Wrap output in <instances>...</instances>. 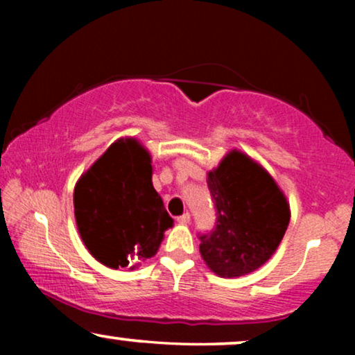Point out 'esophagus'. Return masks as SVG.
Returning a JSON list of instances; mask_svg holds the SVG:
<instances>
[{
	"label": "esophagus",
	"mask_w": 355,
	"mask_h": 355,
	"mask_svg": "<svg viewBox=\"0 0 355 355\" xmlns=\"http://www.w3.org/2000/svg\"><path fill=\"white\" fill-rule=\"evenodd\" d=\"M189 221H191V215H189V213H184V215L178 216V223H181V225H187Z\"/></svg>",
	"instance_id": "34e87169"
}]
</instances>
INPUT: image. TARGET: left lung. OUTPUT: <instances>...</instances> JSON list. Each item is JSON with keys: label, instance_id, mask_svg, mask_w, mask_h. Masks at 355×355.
<instances>
[{"label": "left lung", "instance_id": "left-lung-1", "mask_svg": "<svg viewBox=\"0 0 355 355\" xmlns=\"http://www.w3.org/2000/svg\"><path fill=\"white\" fill-rule=\"evenodd\" d=\"M215 226L198 234L200 254L218 276H242L275 254L289 225V205L273 178L241 152L208 173Z\"/></svg>", "mask_w": 355, "mask_h": 355}]
</instances>
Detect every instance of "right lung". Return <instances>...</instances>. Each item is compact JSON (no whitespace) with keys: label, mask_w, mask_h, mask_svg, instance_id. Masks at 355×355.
I'll return each instance as SVG.
<instances>
[{"label":"right lung","mask_w":355,"mask_h":355,"mask_svg":"<svg viewBox=\"0 0 355 355\" xmlns=\"http://www.w3.org/2000/svg\"><path fill=\"white\" fill-rule=\"evenodd\" d=\"M137 140H118L77 182L74 213L87 249L110 268L150 259L173 226Z\"/></svg>","instance_id":"obj_1"}]
</instances>
